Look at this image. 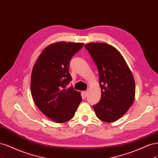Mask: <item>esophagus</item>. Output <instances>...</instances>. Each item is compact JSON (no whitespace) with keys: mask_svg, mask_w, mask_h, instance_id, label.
<instances>
[{"mask_svg":"<svg viewBox=\"0 0 158 158\" xmlns=\"http://www.w3.org/2000/svg\"><path fill=\"white\" fill-rule=\"evenodd\" d=\"M82 94H83V97H85V98L87 96V92H86V91H83V92L82 93Z\"/></svg>","mask_w":158,"mask_h":158,"instance_id":"esophagus-1","label":"esophagus"}]
</instances>
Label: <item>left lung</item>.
Wrapping results in <instances>:
<instances>
[{
  "label": "left lung",
  "mask_w": 158,
  "mask_h": 158,
  "mask_svg": "<svg viewBox=\"0 0 158 158\" xmlns=\"http://www.w3.org/2000/svg\"><path fill=\"white\" fill-rule=\"evenodd\" d=\"M99 73L101 98L93 106L97 118L107 123L123 116L133 104L135 83L130 68L123 56L113 46L104 43L85 45Z\"/></svg>",
  "instance_id": "1"
}]
</instances>
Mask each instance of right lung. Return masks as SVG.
<instances>
[{"label":"right lung","mask_w":158,"mask_h":158,"mask_svg":"<svg viewBox=\"0 0 158 158\" xmlns=\"http://www.w3.org/2000/svg\"><path fill=\"white\" fill-rule=\"evenodd\" d=\"M83 43L60 41L40 53L32 69L31 93L35 104L48 118L58 123L72 119L81 103V93L72 86L70 60L83 47Z\"/></svg>","instance_id":"1"}]
</instances>
